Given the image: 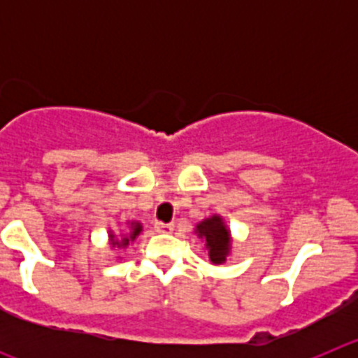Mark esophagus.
<instances>
[{
    "instance_id": "34e87169",
    "label": "esophagus",
    "mask_w": 358,
    "mask_h": 358,
    "mask_svg": "<svg viewBox=\"0 0 358 358\" xmlns=\"http://www.w3.org/2000/svg\"><path fill=\"white\" fill-rule=\"evenodd\" d=\"M154 229H156L157 233H169V231H172V229H173V224L156 222V226H154Z\"/></svg>"
}]
</instances>
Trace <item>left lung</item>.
Segmentation results:
<instances>
[{
	"label": "left lung",
	"mask_w": 358,
	"mask_h": 358,
	"mask_svg": "<svg viewBox=\"0 0 358 358\" xmlns=\"http://www.w3.org/2000/svg\"><path fill=\"white\" fill-rule=\"evenodd\" d=\"M195 235L201 240H204V248H206L210 262L213 265H222L231 255V231L224 218L220 215H211L204 218L195 226Z\"/></svg>",
	"instance_id": "obj_1"
}]
</instances>
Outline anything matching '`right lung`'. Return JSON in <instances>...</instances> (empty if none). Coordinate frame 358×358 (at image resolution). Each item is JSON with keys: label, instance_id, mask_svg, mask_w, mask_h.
<instances>
[{"label": "right lung", "instance_id": "add662e5", "mask_svg": "<svg viewBox=\"0 0 358 358\" xmlns=\"http://www.w3.org/2000/svg\"><path fill=\"white\" fill-rule=\"evenodd\" d=\"M127 224H129V229L122 231L120 235H116L115 231L109 229V243L113 245V248L125 249L129 243L134 242L136 236L140 235L141 231H143V226H141L140 222H136V220H132V222H127Z\"/></svg>", "mask_w": 358, "mask_h": 358}]
</instances>
